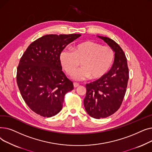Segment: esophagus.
<instances>
[{"label": "esophagus", "mask_w": 152, "mask_h": 152, "mask_svg": "<svg viewBox=\"0 0 152 152\" xmlns=\"http://www.w3.org/2000/svg\"><path fill=\"white\" fill-rule=\"evenodd\" d=\"M73 86H74V87H78L79 86V84L78 83H73Z\"/></svg>", "instance_id": "34e87169"}]
</instances>
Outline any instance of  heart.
<instances>
[{
	"instance_id": "b5f03b06",
	"label": "heart",
	"mask_w": 152,
	"mask_h": 152,
	"mask_svg": "<svg viewBox=\"0 0 152 152\" xmlns=\"http://www.w3.org/2000/svg\"><path fill=\"white\" fill-rule=\"evenodd\" d=\"M114 58V51L110 47L86 42L76 45L71 50H63L60 55V61L69 75L73 73L81 61L83 67L76 71L72 77L75 80L82 81L89 77L96 79L104 76L112 65Z\"/></svg>"
}]
</instances>
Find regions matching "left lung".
Returning a JSON list of instances; mask_svg holds the SVG:
<instances>
[{"label": "left lung", "instance_id": "8db88e82", "mask_svg": "<svg viewBox=\"0 0 152 152\" xmlns=\"http://www.w3.org/2000/svg\"><path fill=\"white\" fill-rule=\"evenodd\" d=\"M97 37L103 40L115 52L111 69L97 80L86 85L85 109L91 117L100 119L113 115L120 107L129 79V69L121 47L110 38Z\"/></svg>", "mask_w": 152, "mask_h": 152}]
</instances>
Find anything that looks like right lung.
<instances>
[{
	"label": "right lung",
	"instance_id": "right-lung-1",
	"mask_svg": "<svg viewBox=\"0 0 152 152\" xmlns=\"http://www.w3.org/2000/svg\"><path fill=\"white\" fill-rule=\"evenodd\" d=\"M81 36L45 35L32 42L23 53L17 68V84L23 100L36 113L49 118L62 109L64 97L74 87L62 71L60 55Z\"/></svg>",
	"mask_w": 152,
	"mask_h": 152
}]
</instances>
